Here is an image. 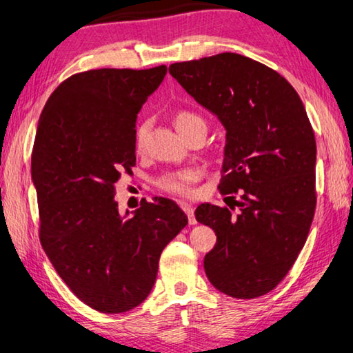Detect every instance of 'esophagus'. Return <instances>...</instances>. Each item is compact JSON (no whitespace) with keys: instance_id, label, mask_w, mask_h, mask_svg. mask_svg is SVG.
Returning a JSON list of instances; mask_svg holds the SVG:
<instances>
[{"instance_id":"34e87169","label":"esophagus","mask_w":353,"mask_h":353,"mask_svg":"<svg viewBox=\"0 0 353 353\" xmlns=\"http://www.w3.org/2000/svg\"><path fill=\"white\" fill-rule=\"evenodd\" d=\"M180 207L183 208V212H185L186 214H188V221H189V224H196L197 221H196V216H194V208H192V205H189V203H186V202H180Z\"/></svg>"}]
</instances>
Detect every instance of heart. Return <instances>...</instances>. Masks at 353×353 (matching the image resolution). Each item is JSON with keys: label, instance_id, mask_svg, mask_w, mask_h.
<instances>
[{"label": "heart", "instance_id": "heart-1", "mask_svg": "<svg viewBox=\"0 0 353 353\" xmlns=\"http://www.w3.org/2000/svg\"><path fill=\"white\" fill-rule=\"evenodd\" d=\"M176 129L180 130L181 135H186L189 130H192L194 127H205V121L201 114L194 113L189 110L178 111L173 117ZM150 121H143L137 125L135 130V148L137 151H141L145 148V143L150 134ZM199 172L194 168H185V170H176V172H165L161 176H157L154 180L156 188L162 192L172 194V196H180V197H189L194 191V183L197 181Z\"/></svg>", "mask_w": 353, "mask_h": 353}]
</instances>
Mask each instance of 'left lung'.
I'll return each instance as SVG.
<instances>
[{"label":"left lung","instance_id":"1","mask_svg":"<svg viewBox=\"0 0 353 353\" xmlns=\"http://www.w3.org/2000/svg\"><path fill=\"white\" fill-rule=\"evenodd\" d=\"M168 71L228 130L218 191L232 193L240 212L197 207V221L216 234L203 269L221 293L259 298L287 277L314 219L316 145L307 113L282 74L245 55L223 52Z\"/></svg>","mask_w":353,"mask_h":353}]
</instances>
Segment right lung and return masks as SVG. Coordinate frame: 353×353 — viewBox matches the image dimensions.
<instances>
[{"label":"right lung","mask_w":353,"mask_h":353,"mask_svg":"<svg viewBox=\"0 0 353 353\" xmlns=\"http://www.w3.org/2000/svg\"><path fill=\"white\" fill-rule=\"evenodd\" d=\"M167 66L76 73L49 97L32 151L39 242L68 288L103 314L151 293L162 250L188 224L175 202L143 199L117 210L116 183L135 167V122Z\"/></svg>","instance_id":"add662e5"}]
</instances>
